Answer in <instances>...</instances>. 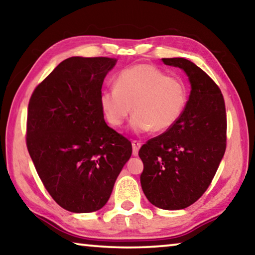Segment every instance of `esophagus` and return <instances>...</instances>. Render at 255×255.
<instances>
[{"instance_id":"1","label":"esophagus","mask_w":255,"mask_h":255,"mask_svg":"<svg viewBox=\"0 0 255 255\" xmlns=\"http://www.w3.org/2000/svg\"><path fill=\"white\" fill-rule=\"evenodd\" d=\"M141 147V142L137 140H132V148H133V155L136 156L139 152V149Z\"/></svg>"}]
</instances>
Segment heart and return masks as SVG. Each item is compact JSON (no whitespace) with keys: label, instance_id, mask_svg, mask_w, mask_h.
<instances>
[{"label":"heart","instance_id":"1","mask_svg":"<svg viewBox=\"0 0 255 255\" xmlns=\"http://www.w3.org/2000/svg\"><path fill=\"white\" fill-rule=\"evenodd\" d=\"M115 88L105 89L99 102L107 122L119 128L131 114V128L136 133L168 130L184 111L187 91L184 82L152 64H136L116 76Z\"/></svg>","mask_w":255,"mask_h":255}]
</instances>
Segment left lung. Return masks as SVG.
<instances>
[{"mask_svg": "<svg viewBox=\"0 0 255 255\" xmlns=\"http://www.w3.org/2000/svg\"><path fill=\"white\" fill-rule=\"evenodd\" d=\"M162 62L185 71L191 94L177 122L140 148V182L153 206L179 210L202 197L218 169L226 150V107L219 87L193 62Z\"/></svg>", "mask_w": 255, "mask_h": 255, "instance_id": "1", "label": "left lung"}]
</instances>
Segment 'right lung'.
Returning <instances> with one entry per match:
<instances>
[{"mask_svg":"<svg viewBox=\"0 0 255 255\" xmlns=\"http://www.w3.org/2000/svg\"><path fill=\"white\" fill-rule=\"evenodd\" d=\"M112 57H69L29 100L26 143L45 189L71 212L105 206L132 155L127 137L108 127L99 97Z\"/></svg>","mask_w":255,"mask_h":255,"instance_id":"obj_1","label":"right lung"}]
</instances>
